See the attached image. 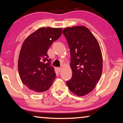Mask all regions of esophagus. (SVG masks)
Masks as SVG:
<instances>
[{
	"label": "esophagus",
	"instance_id": "obj_1",
	"mask_svg": "<svg viewBox=\"0 0 123 123\" xmlns=\"http://www.w3.org/2000/svg\"><path fill=\"white\" fill-rule=\"evenodd\" d=\"M57 70L59 72H60L61 70V68H57Z\"/></svg>",
	"mask_w": 123,
	"mask_h": 123
}]
</instances>
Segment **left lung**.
<instances>
[{
    "mask_svg": "<svg viewBox=\"0 0 123 123\" xmlns=\"http://www.w3.org/2000/svg\"><path fill=\"white\" fill-rule=\"evenodd\" d=\"M70 51L72 78L66 82L68 89L84 96L94 89L103 71V57L99 43L85 26L68 27L63 30Z\"/></svg>",
    "mask_w": 123,
    "mask_h": 123,
    "instance_id": "obj_1",
    "label": "left lung"
}]
</instances>
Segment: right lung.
<instances>
[{"mask_svg": "<svg viewBox=\"0 0 123 123\" xmlns=\"http://www.w3.org/2000/svg\"><path fill=\"white\" fill-rule=\"evenodd\" d=\"M62 28H41L27 37L23 43L18 69L23 84L35 92L49 89L56 78L47 51L62 34Z\"/></svg>", "mask_w": 123, "mask_h": 123, "instance_id": "obj_1", "label": "right lung"}]
</instances>
